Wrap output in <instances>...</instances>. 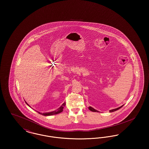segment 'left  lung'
<instances>
[{"label":"left lung","instance_id":"8db88e82","mask_svg":"<svg viewBox=\"0 0 149 149\" xmlns=\"http://www.w3.org/2000/svg\"><path fill=\"white\" fill-rule=\"evenodd\" d=\"M123 106L120 107H118V108H117L113 109H111V110H110V111H109V112H112L116 111H117V110H118V109H120V108H121ZM88 108H89V109L90 111H91L92 112H99V111H98L95 110V109H94V108H92V107H89Z\"/></svg>","mask_w":149,"mask_h":149}]
</instances>
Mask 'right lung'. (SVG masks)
Returning a JSON list of instances; mask_svg holds the SVG:
<instances>
[{
    "label": "right lung",
    "instance_id": "obj_1",
    "mask_svg": "<svg viewBox=\"0 0 149 149\" xmlns=\"http://www.w3.org/2000/svg\"><path fill=\"white\" fill-rule=\"evenodd\" d=\"M26 102V103L29 107H30L29 106V104H27V103L26 102ZM65 104H66V103H65V102H64V103L62 104L61 106L59 108H58L56 111H52V112H46V113H43L38 112V113L42 114L43 116H51V115H54V114H57L60 113H61V112H62L63 111V109H64V107L65 106Z\"/></svg>",
    "mask_w": 149,
    "mask_h": 149
}]
</instances>
